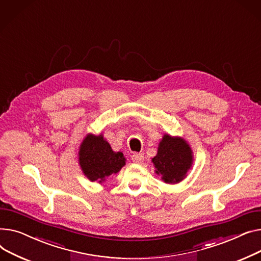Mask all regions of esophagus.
I'll use <instances>...</instances> for the list:
<instances>
[{
  "mask_svg": "<svg viewBox=\"0 0 261 261\" xmlns=\"http://www.w3.org/2000/svg\"><path fill=\"white\" fill-rule=\"evenodd\" d=\"M132 160L135 162V163H141L143 160H144V156L142 154H134L132 156Z\"/></svg>",
  "mask_w": 261,
  "mask_h": 261,
  "instance_id": "34e87169",
  "label": "esophagus"
}]
</instances>
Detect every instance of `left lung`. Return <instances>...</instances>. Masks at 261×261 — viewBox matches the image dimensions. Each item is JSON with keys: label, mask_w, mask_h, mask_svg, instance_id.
<instances>
[{"label": "left lung", "mask_w": 261, "mask_h": 261, "mask_svg": "<svg viewBox=\"0 0 261 261\" xmlns=\"http://www.w3.org/2000/svg\"><path fill=\"white\" fill-rule=\"evenodd\" d=\"M151 162L156 167V174L161 175L164 182L174 185L187 177L193 164V151L182 138L164 135Z\"/></svg>", "instance_id": "left-lung-1"}]
</instances>
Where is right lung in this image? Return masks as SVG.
Masks as SVG:
<instances>
[{
    "instance_id": "right-lung-1",
    "label": "right lung",
    "mask_w": 261,
    "mask_h": 261,
    "mask_svg": "<svg viewBox=\"0 0 261 261\" xmlns=\"http://www.w3.org/2000/svg\"><path fill=\"white\" fill-rule=\"evenodd\" d=\"M79 163L90 181L103 182L125 165V158L121 151H114L102 135L88 134L80 145Z\"/></svg>"
}]
</instances>
